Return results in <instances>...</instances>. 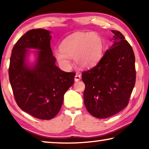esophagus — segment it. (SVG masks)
I'll use <instances>...</instances> for the list:
<instances>
[{"instance_id": "obj_1", "label": "esophagus", "mask_w": 149, "mask_h": 149, "mask_svg": "<svg viewBox=\"0 0 149 149\" xmlns=\"http://www.w3.org/2000/svg\"><path fill=\"white\" fill-rule=\"evenodd\" d=\"M81 79V75L80 74H76V75H75V81H79Z\"/></svg>"}]
</instances>
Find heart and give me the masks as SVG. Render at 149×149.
<instances>
[{
    "instance_id": "heart-1",
    "label": "heart",
    "mask_w": 149,
    "mask_h": 149,
    "mask_svg": "<svg viewBox=\"0 0 149 149\" xmlns=\"http://www.w3.org/2000/svg\"><path fill=\"white\" fill-rule=\"evenodd\" d=\"M104 44L100 35L94 32H77L68 36L60 44V50L54 52L62 67H71L70 58L82 68L94 66L102 58Z\"/></svg>"
}]
</instances>
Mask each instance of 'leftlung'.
<instances>
[{
	"mask_svg": "<svg viewBox=\"0 0 149 149\" xmlns=\"http://www.w3.org/2000/svg\"><path fill=\"white\" fill-rule=\"evenodd\" d=\"M112 32V46L96 66L82 73L84 104L97 118L110 117L127 107L135 84L132 47L120 31Z\"/></svg>",
	"mask_w": 149,
	"mask_h": 149,
	"instance_id": "8db88e82",
	"label": "left lung"
}]
</instances>
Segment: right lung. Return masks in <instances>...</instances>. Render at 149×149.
I'll list each match as a JSON object with an SVG mask.
<instances>
[{"label": "right lung", "mask_w": 149, "mask_h": 149, "mask_svg": "<svg viewBox=\"0 0 149 149\" xmlns=\"http://www.w3.org/2000/svg\"><path fill=\"white\" fill-rule=\"evenodd\" d=\"M51 37L50 31L44 29L27 31L14 45L10 61L9 79L16 103L24 112L41 120L56 116L75 75L55 64ZM29 49L37 50L33 64L28 60Z\"/></svg>", "instance_id": "obj_1"}]
</instances>
